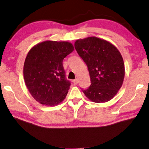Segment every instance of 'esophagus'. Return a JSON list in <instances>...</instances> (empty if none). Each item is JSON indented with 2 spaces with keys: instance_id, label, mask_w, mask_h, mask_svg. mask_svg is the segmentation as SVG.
I'll return each instance as SVG.
<instances>
[{
  "instance_id": "obj_1",
  "label": "esophagus",
  "mask_w": 149,
  "mask_h": 149,
  "mask_svg": "<svg viewBox=\"0 0 149 149\" xmlns=\"http://www.w3.org/2000/svg\"><path fill=\"white\" fill-rule=\"evenodd\" d=\"M73 83H74V85H77V84H78V80H77V79H75V80L73 81Z\"/></svg>"
}]
</instances>
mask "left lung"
<instances>
[{"mask_svg":"<svg viewBox=\"0 0 149 149\" xmlns=\"http://www.w3.org/2000/svg\"><path fill=\"white\" fill-rule=\"evenodd\" d=\"M74 46L87 64L91 82L83 92L94 102L109 101L122 87L125 76L120 51L110 42L96 37L76 40Z\"/></svg>","mask_w":149,"mask_h":149,"instance_id":"1","label":"left lung"}]
</instances>
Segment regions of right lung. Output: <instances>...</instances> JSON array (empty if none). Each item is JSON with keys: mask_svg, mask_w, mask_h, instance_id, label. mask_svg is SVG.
Returning <instances> with one entry per match:
<instances>
[{"mask_svg": "<svg viewBox=\"0 0 149 149\" xmlns=\"http://www.w3.org/2000/svg\"><path fill=\"white\" fill-rule=\"evenodd\" d=\"M74 47L67 41H46L32 47L24 65L26 87L40 104L54 107L65 99L70 87L62 62Z\"/></svg>", "mask_w": 149, "mask_h": 149, "instance_id": "1", "label": "right lung"}]
</instances>
